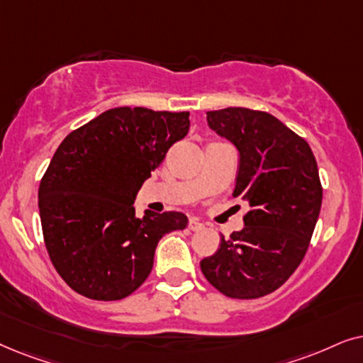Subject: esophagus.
Returning a JSON list of instances; mask_svg holds the SVG:
<instances>
[{
	"label": "esophagus",
	"instance_id": "34e87169",
	"mask_svg": "<svg viewBox=\"0 0 363 363\" xmlns=\"http://www.w3.org/2000/svg\"><path fill=\"white\" fill-rule=\"evenodd\" d=\"M189 229L191 230H201V229H204V224H201V222L197 219H191L189 220Z\"/></svg>",
	"mask_w": 363,
	"mask_h": 363
}]
</instances>
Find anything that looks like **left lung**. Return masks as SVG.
<instances>
[{
  "label": "left lung",
  "mask_w": 363,
  "mask_h": 363,
  "mask_svg": "<svg viewBox=\"0 0 363 363\" xmlns=\"http://www.w3.org/2000/svg\"><path fill=\"white\" fill-rule=\"evenodd\" d=\"M207 124L238 147L232 196L249 211L244 229L222 235L201 270L227 297H264L296 272L311 244L322 206L317 161L306 139L264 111H209Z\"/></svg>",
  "instance_id": "8db88e82"
}]
</instances>
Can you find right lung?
Returning <instances> with one entry per match:
<instances>
[{
	"instance_id": "add662e5",
	"label": "right lung",
	"mask_w": 363,
	"mask_h": 363,
	"mask_svg": "<svg viewBox=\"0 0 363 363\" xmlns=\"http://www.w3.org/2000/svg\"><path fill=\"white\" fill-rule=\"evenodd\" d=\"M189 113L114 108L81 125L56 149L38 192L45 244L61 279L93 301H119L151 274L164 234L182 230V212L146 211L134 199Z\"/></svg>"
}]
</instances>
